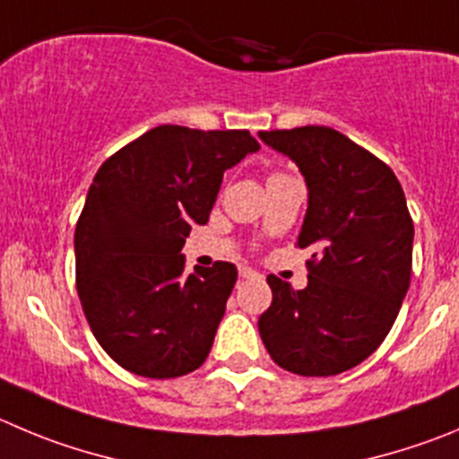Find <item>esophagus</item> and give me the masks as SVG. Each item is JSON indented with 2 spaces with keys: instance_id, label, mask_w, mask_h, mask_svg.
<instances>
[{
  "instance_id": "esophagus-1",
  "label": "esophagus",
  "mask_w": 459,
  "mask_h": 459,
  "mask_svg": "<svg viewBox=\"0 0 459 459\" xmlns=\"http://www.w3.org/2000/svg\"><path fill=\"white\" fill-rule=\"evenodd\" d=\"M239 276H242V278H258L260 273L254 272L251 267H239Z\"/></svg>"
}]
</instances>
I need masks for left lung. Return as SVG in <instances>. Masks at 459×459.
Masks as SVG:
<instances>
[{
	"mask_svg": "<svg viewBox=\"0 0 459 459\" xmlns=\"http://www.w3.org/2000/svg\"><path fill=\"white\" fill-rule=\"evenodd\" d=\"M297 162L307 187L299 249H312L306 290L267 276L258 331L272 359L299 376H337L387 337L410 288L414 226L394 171L328 126L260 131Z\"/></svg>",
	"mask_w": 459,
	"mask_h": 459,
	"instance_id": "8db88e82",
	"label": "left lung"
}]
</instances>
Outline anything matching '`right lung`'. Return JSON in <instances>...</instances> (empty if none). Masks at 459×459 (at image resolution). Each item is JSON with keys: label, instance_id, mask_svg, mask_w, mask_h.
I'll use <instances>...</instances> for the list:
<instances>
[{"label": "right lung", "instance_id": "right-lung-1", "mask_svg": "<svg viewBox=\"0 0 459 459\" xmlns=\"http://www.w3.org/2000/svg\"><path fill=\"white\" fill-rule=\"evenodd\" d=\"M249 131L156 126L100 167L74 233L76 290L101 349L144 378H177L208 358L238 269L186 272L224 171L255 153Z\"/></svg>", "mask_w": 459, "mask_h": 459}]
</instances>
